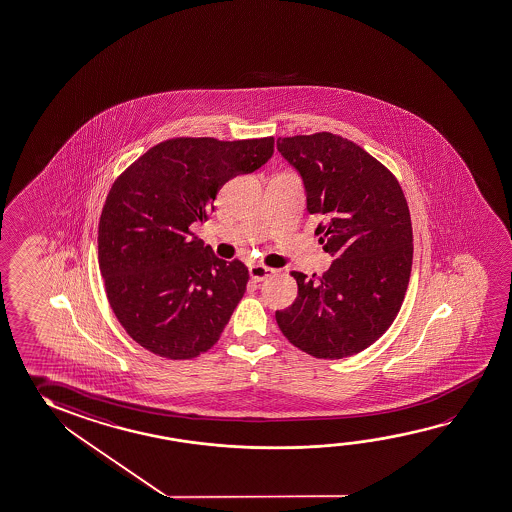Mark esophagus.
Here are the masks:
<instances>
[{
	"instance_id": "34e87169",
	"label": "esophagus",
	"mask_w": 512,
	"mask_h": 512,
	"mask_svg": "<svg viewBox=\"0 0 512 512\" xmlns=\"http://www.w3.org/2000/svg\"><path fill=\"white\" fill-rule=\"evenodd\" d=\"M249 274H251L252 279H254L256 283H260V281H265L267 277L274 276L276 270H274V268L263 267V265H251V267H249Z\"/></svg>"
}]
</instances>
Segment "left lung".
<instances>
[{"label": "left lung", "instance_id": "left-lung-1", "mask_svg": "<svg viewBox=\"0 0 512 512\" xmlns=\"http://www.w3.org/2000/svg\"><path fill=\"white\" fill-rule=\"evenodd\" d=\"M284 160L301 174L315 235L333 256L324 276L292 272L299 293L276 311L284 336L318 359L368 349L388 331L406 297L413 228L406 197L363 147L333 133L277 138Z\"/></svg>", "mask_w": 512, "mask_h": 512}]
</instances>
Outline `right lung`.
I'll return each mask as SVG.
<instances>
[{"label":"right lung","mask_w":512,"mask_h":512,"mask_svg":"<svg viewBox=\"0 0 512 512\" xmlns=\"http://www.w3.org/2000/svg\"><path fill=\"white\" fill-rule=\"evenodd\" d=\"M272 155L274 137L171 138L115 179L99 219V270L115 317L140 347L192 359L217 343L249 270L217 258L190 226L208 220L226 181Z\"/></svg>","instance_id":"obj_1"}]
</instances>
